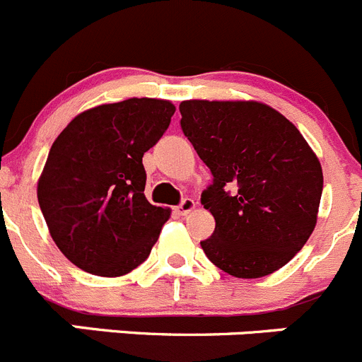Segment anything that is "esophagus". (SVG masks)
<instances>
[{
    "mask_svg": "<svg viewBox=\"0 0 362 362\" xmlns=\"http://www.w3.org/2000/svg\"><path fill=\"white\" fill-rule=\"evenodd\" d=\"M194 207H197V204H194V200H191V198H185L184 202H182L180 205L177 207V212L180 216H187L189 212L194 211Z\"/></svg>",
    "mask_w": 362,
    "mask_h": 362,
    "instance_id": "1",
    "label": "esophagus"
}]
</instances>
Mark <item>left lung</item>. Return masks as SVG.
<instances>
[{
  "mask_svg": "<svg viewBox=\"0 0 362 362\" xmlns=\"http://www.w3.org/2000/svg\"><path fill=\"white\" fill-rule=\"evenodd\" d=\"M180 127L211 170L202 205L212 264L259 279L288 264L313 234L323 191L318 157L289 119L259 101L187 100Z\"/></svg>",
  "mask_w": 362,
  "mask_h": 362,
  "instance_id": "8db88e82",
  "label": "left lung"
}]
</instances>
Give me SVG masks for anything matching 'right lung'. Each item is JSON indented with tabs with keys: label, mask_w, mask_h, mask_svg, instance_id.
Listing matches in <instances>:
<instances>
[{
	"label": "right lung",
	"mask_w": 362,
	"mask_h": 362,
	"mask_svg": "<svg viewBox=\"0 0 362 362\" xmlns=\"http://www.w3.org/2000/svg\"><path fill=\"white\" fill-rule=\"evenodd\" d=\"M173 114L171 101L155 98L98 105L53 143L37 200L55 245L83 272L121 276L150 255L171 211L144 197L143 155Z\"/></svg>",
	"instance_id": "add662e5"
}]
</instances>
